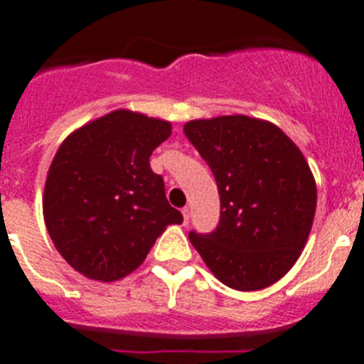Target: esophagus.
<instances>
[{
	"label": "esophagus",
	"instance_id": "obj_1",
	"mask_svg": "<svg viewBox=\"0 0 364 364\" xmlns=\"http://www.w3.org/2000/svg\"><path fill=\"white\" fill-rule=\"evenodd\" d=\"M182 217H184V224H188L189 222V208L186 205V208H182Z\"/></svg>",
	"mask_w": 364,
	"mask_h": 364
}]
</instances>
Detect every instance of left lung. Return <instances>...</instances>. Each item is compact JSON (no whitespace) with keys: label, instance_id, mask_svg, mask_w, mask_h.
<instances>
[{"label":"left lung","instance_id":"1","mask_svg":"<svg viewBox=\"0 0 364 364\" xmlns=\"http://www.w3.org/2000/svg\"><path fill=\"white\" fill-rule=\"evenodd\" d=\"M184 133L217 182L220 220L189 231L222 284L253 291L277 282L306 244L317 188L301 149L277 125L235 114L193 120Z\"/></svg>","mask_w":364,"mask_h":364}]
</instances>
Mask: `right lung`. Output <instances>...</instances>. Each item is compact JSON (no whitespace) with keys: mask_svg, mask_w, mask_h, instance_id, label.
Returning <instances> with one entry per match:
<instances>
[{"mask_svg":"<svg viewBox=\"0 0 364 364\" xmlns=\"http://www.w3.org/2000/svg\"><path fill=\"white\" fill-rule=\"evenodd\" d=\"M169 134V122L120 109L63 140L45 182L43 217L76 272L118 281L142 264L166 226L182 222L149 166Z\"/></svg>","mask_w":364,"mask_h":364,"instance_id":"obj_1","label":"right lung"}]
</instances>
